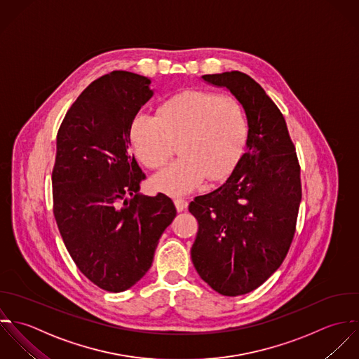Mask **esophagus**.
<instances>
[{
	"instance_id": "1",
	"label": "esophagus",
	"mask_w": 359,
	"mask_h": 359,
	"mask_svg": "<svg viewBox=\"0 0 359 359\" xmlns=\"http://www.w3.org/2000/svg\"><path fill=\"white\" fill-rule=\"evenodd\" d=\"M175 205H176V210L179 212L182 211H186L187 207H189V203L184 200V198H175Z\"/></svg>"
}]
</instances>
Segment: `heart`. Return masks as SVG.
<instances>
[{
	"instance_id": "1",
	"label": "heart",
	"mask_w": 359,
	"mask_h": 359,
	"mask_svg": "<svg viewBox=\"0 0 359 359\" xmlns=\"http://www.w3.org/2000/svg\"><path fill=\"white\" fill-rule=\"evenodd\" d=\"M159 115L142 111L132 122V142L149 169L161 168L173 154L175 140L182 158L155 177L154 184L169 194L196 190L204 179L224 176L240 155L247 121L237 100L212 91L189 90L166 100Z\"/></svg>"
}]
</instances>
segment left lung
Returning a JSON list of instances; mask_svg holds the SVG:
<instances>
[{
    "label": "left lung",
    "instance_id": "left-lung-1",
    "mask_svg": "<svg viewBox=\"0 0 359 359\" xmlns=\"http://www.w3.org/2000/svg\"><path fill=\"white\" fill-rule=\"evenodd\" d=\"M244 108L245 151L215 191L189 211L198 220L191 259L201 279L222 295L247 294L273 275L291 245L301 203L299 163L286 121L248 74H204Z\"/></svg>",
    "mask_w": 359,
    "mask_h": 359
}]
</instances>
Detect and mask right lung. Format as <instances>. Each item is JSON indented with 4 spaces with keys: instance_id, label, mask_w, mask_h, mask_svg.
Listing matches in <instances>:
<instances>
[{
    "instance_id": "obj_1",
    "label": "right lung",
    "mask_w": 359,
    "mask_h": 359,
    "mask_svg": "<svg viewBox=\"0 0 359 359\" xmlns=\"http://www.w3.org/2000/svg\"><path fill=\"white\" fill-rule=\"evenodd\" d=\"M151 80L114 71L72 104L57 135L54 216L79 271L121 292L152 265L159 237L176 216L173 201L140 196L145 179L130 149L132 122L152 97Z\"/></svg>"
}]
</instances>
